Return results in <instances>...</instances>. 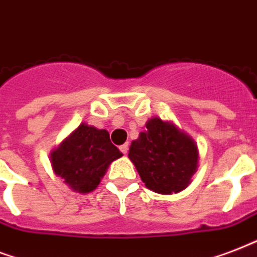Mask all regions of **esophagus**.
<instances>
[{"label": "esophagus", "instance_id": "esophagus-1", "mask_svg": "<svg viewBox=\"0 0 257 257\" xmlns=\"http://www.w3.org/2000/svg\"><path fill=\"white\" fill-rule=\"evenodd\" d=\"M119 149H120V151H122L123 154H127V151H128V143H124V145H122Z\"/></svg>", "mask_w": 257, "mask_h": 257}]
</instances>
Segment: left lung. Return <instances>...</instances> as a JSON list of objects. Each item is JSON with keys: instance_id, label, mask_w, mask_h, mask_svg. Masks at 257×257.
Here are the masks:
<instances>
[{"instance_id": "1", "label": "left lung", "mask_w": 257, "mask_h": 257, "mask_svg": "<svg viewBox=\"0 0 257 257\" xmlns=\"http://www.w3.org/2000/svg\"><path fill=\"white\" fill-rule=\"evenodd\" d=\"M128 158L145 186L160 194L188 188L198 168L196 141L173 122L150 118L146 130L131 142Z\"/></svg>"}]
</instances>
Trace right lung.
Returning a JSON list of instances; mask_svg holds the SVG:
<instances>
[{"label": "right lung", "instance_id": "1", "mask_svg": "<svg viewBox=\"0 0 257 257\" xmlns=\"http://www.w3.org/2000/svg\"><path fill=\"white\" fill-rule=\"evenodd\" d=\"M122 156L108 131L81 123L49 153V161L53 173L71 190L87 194L97 188L111 162Z\"/></svg>", "mask_w": 257, "mask_h": 257}]
</instances>
